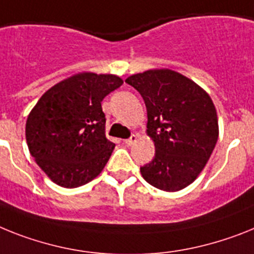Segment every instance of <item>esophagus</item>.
Masks as SVG:
<instances>
[{
  "instance_id": "1",
  "label": "esophagus",
  "mask_w": 254,
  "mask_h": 254,
  "mask_svg": "<svg viewBox=\"0 0 254 254\" xmlns=\"http://www.w3.org/2000/svg\"><path fill=\"white\" fill-rule=\"evenodd\" d=\"M137 139H138V135H137V134H133V135H131L130 138H127V139L124 140V143L127 144V146H131V144L135 143V142H137Z\"/></svg>"
}]
</instances>
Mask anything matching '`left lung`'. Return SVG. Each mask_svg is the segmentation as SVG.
<instances>
[{
    "mask_svg": "<svg viewBox=\"0 0 254 254\" xmlns=\"http://www.w3.org/2000/svg\"><path fill=\"white\" fill-rule=\"evenodd\" d=\"M147 108V134L155 143L152 161L140 168L147 182L163 191H180L208 163L217 139L218 119L209 94L172 69H150L125 80Z\"/></svg>",
    "mask_w": 254,
    "mask_h": 254,
    "instance_id": "8db88e82",
    "label": "left lung"
}]
</instances>
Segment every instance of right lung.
<instances>
[{
    "label": "right lung",
    "mask_w": 254,
    "mask_h": 254,
    "mask_svg": "<svg viewBox=\"0 0 254 254\" xmlns=\"http://www.w3.org/2000/svg\"><path fill=\"white\" fill-rule=\"evenodd\" d=\"M123 82L115 74H73L50 87L32 108L25 139L53 182L74 189L106 167L115 144L106 138L102 101Z\"/></svg>",
    "instance_id": "1"
}]
</instances>
